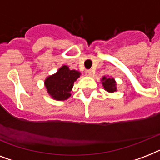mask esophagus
<instances>
[{
    "label": "esophagus",
    "instance_id": "1",
    "mask_svg": "<svg viewBox=\"0 0 160 160\" xmlns=\"http://www.w3.org/2000/svg\"><path fill=\"white\" fill-rule=\"evenodd\" d=\"M85 75H87V76H91L92 75V71L90 70H85Z\"/></svg>",
    "mask_w": 160,
    "mask_h": 160
}]
</instances>
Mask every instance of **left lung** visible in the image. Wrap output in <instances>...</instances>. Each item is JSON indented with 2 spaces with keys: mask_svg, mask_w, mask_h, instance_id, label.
<instances>
[{
  "mask_svg": "<svg viewBox=\"0 0 160 160\" xmlns=\"http://www.w3.org/2000/svg\"><path fill=\"white\" fill-rule=\"evenodd\" d=\"M101 83L105 90L109 93H114L117 91L116 81L113 77H109V76H103L101 79Z\"/></svg>",
  "mask_w": 160,
  "mask_h": 160,
  "instance_id": "left-lung-1",
  "label": "left lung"
}]
</instances>
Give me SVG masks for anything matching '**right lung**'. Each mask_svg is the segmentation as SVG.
Returning <instances> with one entry per match:
<instances>
[{
    "mask_svg": "<svg viewBox=\"0 0 160 160\" xmlns=\"http://www.w3.org/2000/svg\"><path fill=\"white\" fill-rule=\"evenodd\" d=\"M80 76V72L70 70L67 65H62L56 73L49 75L45 80L47 93L55 100H65L71 96L74 82Z\"/></svg>",
    "mask_w": 160,
    "mask_h": 160,
    "instance_id": "1",
    "label": "right lung"
}]
</instances>
